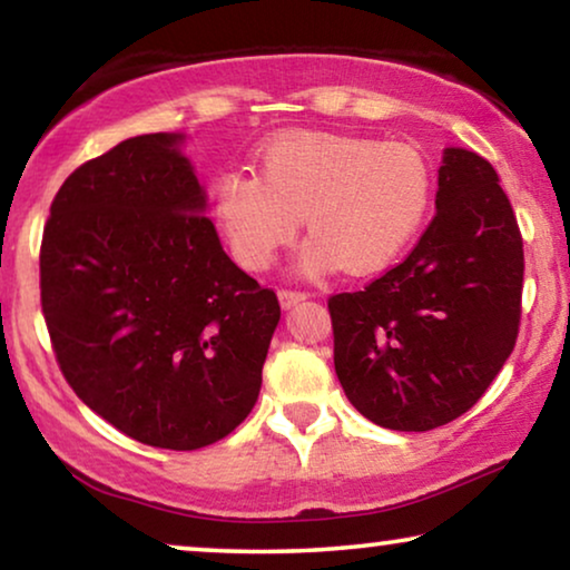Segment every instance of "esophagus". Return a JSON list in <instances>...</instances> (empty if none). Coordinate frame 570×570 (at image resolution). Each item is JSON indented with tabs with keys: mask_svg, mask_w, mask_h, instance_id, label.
<instances>
[{
	"mask_svg": "<svg viewBox=\"0 0 570 570\" xmlns=\"http://www.w3.org/2000/svg\"><path fill=\"white\" fill-rule=\"evenodd\" d=\"M277 295H279V303H283L285 308H291L293 303H298V301L306 298V293H303V291H293V287H283V291H279Z\"/></svg>",
	"mask_w": 570,
	"mask_h": 570,
	"instance_id": "obj_1",
	"label": "esophagus"
}]
</instances>
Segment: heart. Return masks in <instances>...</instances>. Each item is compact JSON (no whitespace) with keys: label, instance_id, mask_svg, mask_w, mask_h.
<instances>
[{"label":"heart","instance_id":"1","mask_svg":"<svg viewBox=\"0 0 570 570\" xmlns=\"http://www.w3.org/2000/svg\"><path fill=\"white\" fill-rule=\"evenodd\" d=\"M433 168L415 145L334 131H285L262 150V176L225 170L217 225L240 267L267 269L306 215L303 267L368 275L392 264L428 220Z\"/></svg>","mask_w":570,"mask_h":570}]
</instances>
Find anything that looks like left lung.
I'll return each instance as SVG.
<instances>
[{
    "instance_id": "8db88e82",
    "label": "left lung",
    "mask_w": 570,
    "mask_h": 570,
    "mask_svg": "<svg viewBox=\"0 0 570 570\" xmlns=\"http://www.w3.org/2000/svg\"><path fill=\"white\" fill-rule=\"evenodd\" d=\"M524 240L498 174L449 147L415 248L355 293L330 295L334 371L389 431H433L474 407L521 324Z\"/></svg>"
}]
</instances>
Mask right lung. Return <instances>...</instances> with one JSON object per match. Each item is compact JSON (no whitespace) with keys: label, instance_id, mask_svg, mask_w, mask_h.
<instances>
[{"label":"right lung","instance_id":"add662e5","mask_svg":"<svg viewBox=\"0 0 570 570\" xmlns=\"http://www.w3.org/2000/svg\"><path fill=\"white\" fill-rule=\"evenodd\" d=\"M178 139H124L69 174L43 228L41 308L92 412L194 451L254 410L279 303L223 252Z\"/></svg>","mask_w":570,"mask_h":570}]
</instances>
